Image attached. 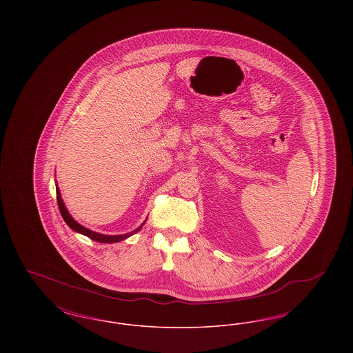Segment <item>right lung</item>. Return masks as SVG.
I'll list each match as a JSON object with an SVG mask.
<instances>
[{
    "label": "right lung",
    "instance_id": "add662e5",
    "mask_svg": "<svg viewBox=\"0 0 353 353\" xmlns=\"http://www.w3.org/2000/svg\"><path fill=\"white\" fill-rule=\"evenodd\" d=\"M57 202H58V208H59V212H61L62 217H63L65 222L68 223V226H70L72 230H75V232H78V233H81V234L85 235V236L91 238V239H94V241H97V242H101V243H114V242L123 241V239H125V238L131 236V235L134 234V233H137V232L141 229V226H143V225H140V226H139L136 230L131 232V233H127V234H99V233H95V232H92V230H88V229H85L84 226L79 225V223H78L75 219H72V217L70 216V213H68V209H66V206H65V203H63V201H62V197H61V192H59V189H58V188H57Z\"/></svg>",
    "mask_w": 353,
    "mask_h": 353
}]
</instances>
